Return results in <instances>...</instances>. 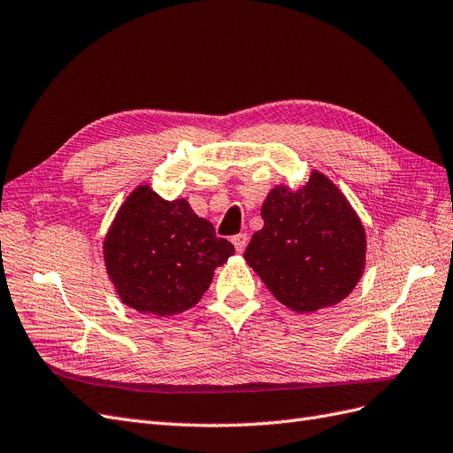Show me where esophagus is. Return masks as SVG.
<instances>
[{
	"instance_id": "obj_1",
	"label": "esophagus",
	"mask_w": 453,
	"mask_h": 453,
	"mask_svg": "<svg viewBox=\"0 0 453 453\" xmlns=\"http://www.w3.org/2000/svg\"><path fill=\"white\" fill-rule=\"evenodd\" d=\"M232 243H234V248L238 253H243L245 245H248V234H236L232 236Z\"/></svg>"
}]
</instances>
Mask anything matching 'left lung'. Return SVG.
<instances>
[{"instance_id":"8db88e82","label":"left lung","mask_w":453,"mask_h":453,"mask_svg":"<svg viewBox=\"0 0 453 453\" xmlns=\"http://www.w3.org/2000/svg\"><path fill=\"white\" fill-rule=\"evenodd\" d=\"M265 226L243 253L280 303L313 313L342 303L366 265V232L344 193L318 170L298 188L273 187L260 208Z\"/></svg>"}]
</instances>
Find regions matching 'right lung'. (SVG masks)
Masks as SVG:
<instances>
[{
    "label": "right lung",
    "mask_w": 453,
    "mask_h": 453,
    "mask_svg": "<svg viewBox=\"0 0 453 453\" xmlns=\"http://www.w3.org/2000/svg\"><path fill=\"white\" fill-rule=\"evenodd\" d=\"M102 248L122 303L158 318L198 304L215 268L234 255V245L217 238L185 198L164 200L149 185H138L122 202Z\"/></svg>",
    "instance_id": "obj_1"
}]
</instances>
